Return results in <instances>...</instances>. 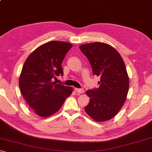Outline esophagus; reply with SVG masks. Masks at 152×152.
Masks as SVG:
<instances>
[{
    "label": "esophagus",
    "instance_id": "esophagus-1",
    "mask_svg": "<svg viewBox=\"0 0 152 152\" xmlns=\"http://www.w3.org/2000/svg\"><path fill=\"white\" fill-rule=\"evenodd\" d=\"M74 91H75L76 92H78V93H79V94H82V93H83V92H84V90L82 88H74Z\"/></svg>",
    "mask_w": 152,
    "mask_h": 152
}]
</instances>
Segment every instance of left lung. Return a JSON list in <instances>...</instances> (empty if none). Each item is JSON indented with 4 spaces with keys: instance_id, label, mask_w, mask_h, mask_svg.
<instances>
[{
    "instance_id": "obj_1",
    "label": "left lung",
    "mask_w": 152,
    "mask_h": 152,
    "mask_svg": "<svg viewBox=\"0 0 152 152\" xmlns=\"http://www.w3.org/2000/svg\"><path fill=\"white\" fill-rule=\"evenodd\" d=\"M79 48L91 63L93 74L101 77L99 88L86 92L90 102L85 111L95 121L111 119L123 106L129 91V79L124 61L107 43H90Z\"/></svg>"
}]
</instances>
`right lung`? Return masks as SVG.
I'll list each match as a JSON object with an SVG mask.
<instances>
[{
    "label": "right lung",
    "mask_w": 152,
    "mask_h": 152,
    "mask_svg": "<svg viewBox=\"0 0 152 152\" xmlns=\"http://www.w3.org/2000/svg\"><path fill=\"white\" fill-rule=\"evenodd\" d=\"M70 43L51 41L40 45L28 56L19 77L23 96L41 117H48L58 111L72 87L53 82L56 76L63 75L61 63L72 47Z\"/></svg>",
    "instance_id": "add662e5"
}]
</instances>
